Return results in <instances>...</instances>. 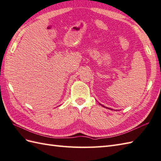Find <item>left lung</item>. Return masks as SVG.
Masks as SVG:
<instances>
[{
  "label": "left lung",
  "mask_w": 161,
  "mask_h": 161,
  "mask_svg": "<svg viewBox=\"0 0 161 161\" xmlns=\"http://www.w3.org/2000/svg\"><path fill=\"white\" fill-rule=\"evenodd\" d=\"M99 104H100V103H99ZM103 107H104V108H105V106H103V105H102ZM105 108H106V107H105ZM108 108V109H111V110H112V109H110V108Z\"/></svg>",
  "instance_id": "1"
}]
</instances>
